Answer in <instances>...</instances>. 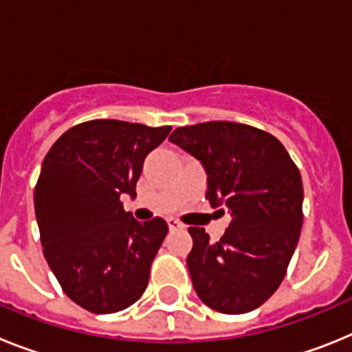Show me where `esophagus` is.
<instances>
[{
	"mask_svg": "<svg viewBox=\"0 0 352 352\" xmlns=\"http://www.w3.org/2000/svg\"><path fill=\"white\" fill-rule=\"evenodd\" d=\"M167 226H169L170 231H178V229H183V223L178 222L176 219H167Z\"/></svg>",
	"mask_w": 352,
	"mask_h": 352,
	"instance_id": "34e87169",
	"label": "esophagus"
}]
</instances>
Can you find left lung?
Returning <instances> with one entry per match:
<instances>
[{"label":"left lung","mask_w":352,"mask_h":352,"mask_svg":"<svg viewBox=\"0 0 352 352\" xmlns=\"http://www.w3.org/2000/svg\"><path fill=\"white\" fill-rule=\"evenodd\" d=\"M169 141L203 162L206 199L231 211L219 241L203 227H188L194 247L186 266L195 292L217 312H250L282 284L300 239V169L275 135L243 123L179 126Z\"/></svg>","instance_id":"obj_1"}]
</instances>
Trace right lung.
Returning a JSON list of instances; mask_svg holds the SVG:
<instances>
[{
  "label": "right lung",
  "mask_w": 352,
  "mask_h": 352,
  "mask_svg": "<svg viewBox=\"0 0 352 352\" xmlns=\"http://www.w3.org/2000/svg\"><path fill=\"white\" fill-rule=\"evenodd\" d=\"M170 126L91 120L51 146L35 185L43 256L74 303L93 314L129 309L148 287L167 234L160 217L138 222L121 195H135L146 155Z\"/></svg>",
  "instance_id": "add662e5"
}]
</instances>
